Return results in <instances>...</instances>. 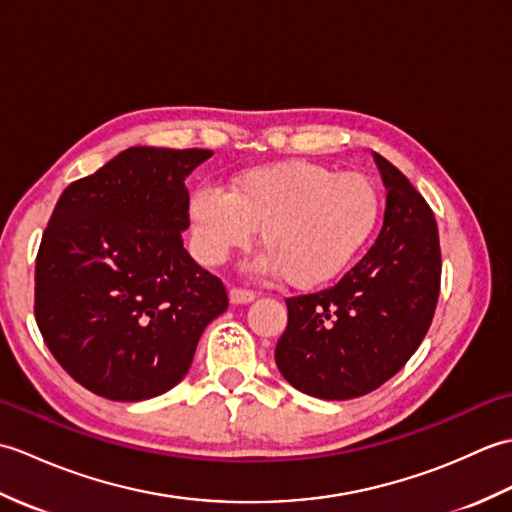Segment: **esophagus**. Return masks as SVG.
Instances as JSON below:
<instances>
[{"instance_id":"1","label":"esophagus","mask_w":512,"mask_h":512,"mask_svg":"<svg viewBox=\"0 0 512 512\" xmlns=\"http://www.w3.org/2000/svg\"><path fill=\"white\" fill-rule=\"evenodd\" d=\"M228 299H231L233 306H244V303L255 301V292L242 290V288H231L228 290Z\"/></svg>"}]
</instances>
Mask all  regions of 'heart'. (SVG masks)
<instances>
[{
    "label": "heart",
    "instance_id": "obj_1",
    "mask_svg": "<svg viewBox=\"0 0 512 512\" xmlns=\"http://www.w3.org/2000/svg\"><path fill=\"white\" fill-rule=\"evenodd\" d=\"M378 215L372 180L308 160L246 169L228 191L206 184L189 202L191 239L202 262L222 264L262 228L266 253L257 268L281 273L297 288L339 277L372 237Z\"/></svg>",
    "mask_w": 512,
    "mask_h": 512
}]
</instances>
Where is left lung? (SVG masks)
I'll list each match as a JSON object with an SVG mask.
<instances>
[{
  "instance_id": "obj_1",
  "label": "left lung",
  "mask_w": 512,
  "mask_h": 512,
  "mask_svg": "<svg viewBox=\"0 0 512 512\" xmlns=\"http://www.w3.org/2000/svg\"><path fill=\"white\" fill-rule=\"evenodd\" d=\"M374 160L387 189L374 246L336 286L286 299L275 361L292 387L314 398L350 400L383 385L418 350L436 312V217L389 160Z\"/></svg>"
}]
</instances>
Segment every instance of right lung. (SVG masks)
<instances>
[{"instance_id": "1", "label": "right lung", "mask_w": 512, "mask_h": 512, "mask_svg": "<svg viewBox=\"0 0 512 512\" xmlns=\"http://www.w3.org/2000/svg\"><path fill=\"white\" fill-rule=\"evenodd\" d=\"M209 149L129 147L54 206L35 270L48 350L92 394L138 402L187 376L206 325L228 308L222 281L182 246L184 180Z\"/></svg>"}]
</instances>
